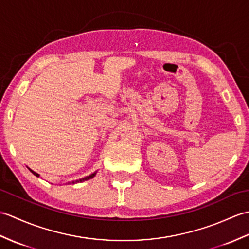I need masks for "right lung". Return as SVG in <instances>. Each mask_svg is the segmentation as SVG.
I'll list each match as a JSON object with an SVG mask.
<instances>
[{
	"mask_svg": "<svg viewBox=\"0 0 249 249\" xmlns=\"http://www.w3.org/2000/svg\"><path fill=\"white\" fill-rule=\"evenodd\" d=\"M30 171L33 173V174L35 175V176H37V177H39V174H37L36 172H34V171H32L31 169H30ZM95 174L96 173H93V174H91V175H89V176H87V177H84V178H82V179H79V180H76V181H73L72 183H76V182H83V181H85V180H88V179H91V178H93L94 176H95Z\"/></svg>",
	"mask_w": 249,
	"mask_h": 249,
	"instance_id": "add662e5",
	"label": "right lung"
}]
</instances>
